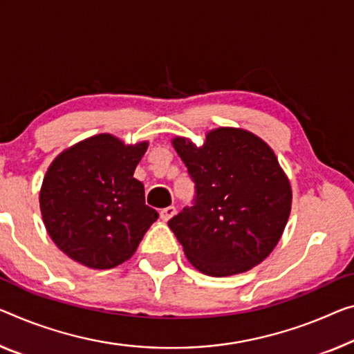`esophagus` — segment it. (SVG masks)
Returning a JSON list of instances; mask_svg holds the SVG:
<instances>
[{"mask_svg": "<svg viewBox=\"0 0 354 354\" xmlns=\"http://www.w3.org/2000/svg\"><path fill=\"white\" fill-rule=\"evenodd\" d=\"M176 207H174V205H169V207H166V209H162L161 212H160V216H161V220L162 221H169L174 215H176Z\"/></svg>", "mask_w": 354, "mask_h": 354, "instance_id": "34e87169", "label": "esophagus"}]
</instances>
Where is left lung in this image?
<instances>
[{
	"label": "left lung",
	"instance_id": "obj_1",
	"mask_svg": "<svg viewBox=\"0 0 354 354\" xmlns=\"http://www.w3.org/2000/svg\"><path fill=\"white\" fill-rule=\"evenodd\" d=\"M172 145L196 183L193 207L169 220L185 257L210 277L253 269L279 243L292 192L274 150L257 134L221 127L204 144L176 136Z\"/></svg>",
	"mask_w": 354,
	"mask_h": 354
}]
</instances>
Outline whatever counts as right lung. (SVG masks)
I'll return each mask as SVG.
<instances>
[{
	"label": "right lung",
	"mask_w": 354,
	"mask_h": 354,
	"mask_svg": "<svg viewBox=\"0 0 354 354\" xmlns=\"http://www.w3.org/2000/svg\"><path fill=\"white\" fill-rule=\"evenodd\" d=\"M147 149V140L124 144L102 133L63 150L48 166L39 192L42 221L71 259L112 269L138 250L158 218L133 177Z\"/></svg>",
	"instance_id": "right-lung-1"
}]
</instances>
